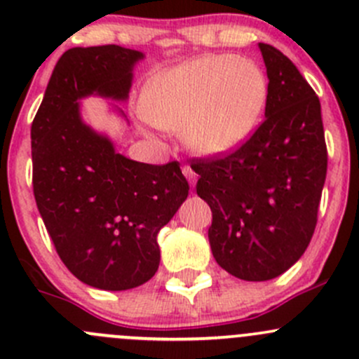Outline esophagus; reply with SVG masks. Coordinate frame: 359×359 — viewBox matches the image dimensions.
I'll return each instance as SVG.
<instances>
[{
	"label": "esophagus",
	"instance_id": "obj_1",
	"mask_svg": "<svg viewBox=\"0 0 359 359\" xmlns=\"http://www.w3.org/2000/svg\"><path fill=\"white\" fill-rule=\"evenodd\" d=\"M182 172H184V175H186V179L189 180V184L191 186H196V180H198V175H196V172H194L193 168H191V166H184L182 168Z\"/></svg>",
	"mask_w": 359,
	"mask_h": 359
}]
</instances>
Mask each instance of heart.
<instances>
[{"instance_id":"heart-1","label":"heart","mask_w":359,"mask_h":359,"mask_svg":"<svg viewBox=\"0 0 359 359\" xmlns=\"http://www.w3.org/2000/svg\"><path fill=\"white\" fill-rule=\"evenodd\" d=\"M266 99V74L253 60L205 55L154 76L142 114L158 128L182 132L193 153L215 156L247 139Z\"/></svg>"}]
</instances>
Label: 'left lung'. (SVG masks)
<instances>
[{
  "label": "left lung",
  "mask_w": 359,
  "mask_h": 359,
  "mask_svg": "<svg viewBox=\"0 0 359 359\" xmlns=\"http://www.w3.org/2000/svg\"><path fill=\"white\" fill-rule=\"evenodd\" d=\"M259 48L269 79L266 119L234 153L191 165L212 210L213 257L245 281L273 280L306 252L328 161L318 95L280 50Z\"/></svg>",
  "instance_id": "left-lung-1"
}]
</instances>
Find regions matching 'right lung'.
I'll return each mask as SVG.
<instances>
[{
	"mask_svg": "<svg viewBox=\"0 0 359 359\" xmlns=\"http://www.w3.org/2000/svg\"><path fill=\"white\" fill-rule=\"evenodd\" d=\"M142 59L118 45L67 50L31 126L32 189L46 231L67 269L100 290H130L154 276L159 229L189 194L179 163L128 159L81 118L85 97L128 99Z\"/></svg>",
	"mask_w": 359,
	"mask_h": 359,
	"instance_id": "1",
	"label": "right lung"
}]
</instances>
